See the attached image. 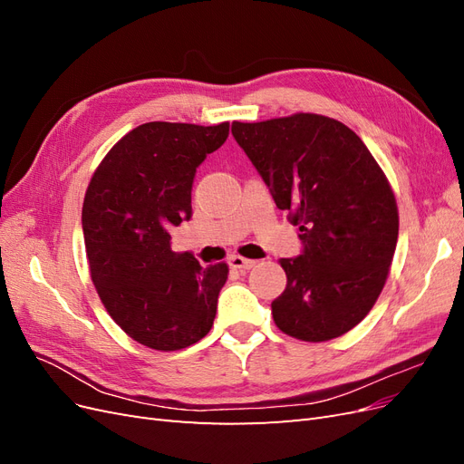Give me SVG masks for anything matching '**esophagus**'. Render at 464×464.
I'll return each mask as SVG.
<instances>
[{
  "instance_id": "1",
  "label": "esophagus",
  "mask_w": 464,
  "mask_h": 464,
  "mask_svg": "<svg viewBox=\"0 0 464 464\" xmlns=\"http://www.w3.org/2000/svg\"><path fill=\"white\" fill-rule=\"evenodd\" d=\"M228 263H230L232 269H240V271H249L251 266L257 265L256 259H246V257H242V256H232Z\"/></svg>"
}]
</instances>
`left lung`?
Here are the masks:
<instances>
[{
  "mask_svg": "<svg viewBox=\"0 0 464 464\" xmlns=\"http://www.w3.org/2000/svg\"><path fill=\"white\" fill-rule=\"evenodd\" d=\"M232 135L304 244L278 261L286 288L271 304L276 327L305 343L354 329L385 286L399 237L382 166L353 130L319 114L234 121Z\"/></svg>",
  "mask_w": 464,
  "mask_h": 464,
  "instance_id": "left-lung-1",
  "label": "left lung"
}]
</instances>
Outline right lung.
<instances>
[{
  "instance_id": "add662e5",
  "label": "right lung",
  "mask_w": 464,
  "mask_h": 464,
  "mask_svg": "<svg viewBox=\"0 0 464 464\" xmlns=\"http://www.w3.org/2000/svg\"><path fill=\"white\" fill-rule=\"evenodd\" d=\"M230 123L149 121L123 135L94 170L82 203L91 278L106 312L139 344L191 346L213 327L228 265L174 254L170 232L191 217V186Z\"/></svg>"
}]
</instances>
